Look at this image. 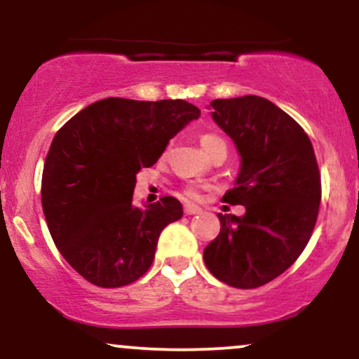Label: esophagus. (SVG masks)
<instances>
[{"label":"esophagus","instance_id":"1","mask_svg":"<svg viewBox=\"0 0 359 359\" xmlns=\"http://www.w3.org/2000/svg\"><path fill=\"white\" fill-rule=\"evenodd\" d=\"M201 211H203V209H201L199 205H196V204H185L184 205L185 216H194V214H199Z\"/></svg>","mask_w":359,"mask_h":359}]
</instances>
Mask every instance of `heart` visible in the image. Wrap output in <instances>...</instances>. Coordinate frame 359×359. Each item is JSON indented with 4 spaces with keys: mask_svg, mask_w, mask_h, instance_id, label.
Instances as JSON below:
<instances>
[{
    "mask_svg": "<svg viewBox=\"0 0 359 359\" xmlns=\"http://www.w3.org/2000/svg\"><path fill=\"white\" fill-rule=\"evenodd\" d=\"M199 143H201V147L204 148V151L205 154H211V151L214 150V148H217V147H226V142H224V138H221L219 135H216V133H203L199 137ZM185 194H187L189 197H197V191L194 187H189L187 191H185Z\"/></svg>",
    "mask_w": 359,
    "mask_h": 359,
    "instance_id": "b5f03b06",
    "label": "heart"
}]
</instances>
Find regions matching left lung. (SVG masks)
Returning <instances> with one entry per match:
<instances>
[{
  "instance_id": "left-lung-1",
  "label": "left lung",
  "mask_w": 359,
  "mask_h": 359,
  "mask_svg": "<svg viewBox=\"0 0 359 359\" xmlns=\"http://www.w3.org/2000/svg\"><path fill=\"white\" fill-rule=\"evenodd\" d=\"M211 116L240 154L234 187L222 201L245 205L222 216L204 248L208 270L236 288H257L282 275L311 240L320 204V174L306 131L259 96L214 100Z\"/></svg>"
}]
</instances>
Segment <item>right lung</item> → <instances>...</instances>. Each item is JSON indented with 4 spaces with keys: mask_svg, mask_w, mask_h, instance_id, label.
<instances>
[{
    "mask_svg": "<svg viewBox=\"0 0 359 359\" xmlns=\"http://www.w3.org/2000/svg\"><path fill=\"white\" fill-rule=\"evenodd\" d=\"M199 116L182 100L106 97L57 131L43 165L42 208L60 255L88 282L116 288L150 269L160 233L184 211L175 197L137 208V174Z\"/></svg>",
    "mask_w": 359,
    "mask_h": 359,
    "instance_id": "right-lung-1",
    "label": "right lung"
}]
</instances>
